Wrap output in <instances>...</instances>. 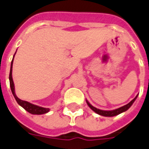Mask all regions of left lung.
Listing matches in <instances>:
<instances>
[{"instance_id": "1", "label": "left lung", "mask_w": 149, "mask_h": 149, "mask_svg": "<svg viewBox=\"0 0 149 149\" xmlns=\"http://www.w3.org/2000/svg\"><path fill=\"white\" fill-rule=\"evenodd\" d=\"M137 97H138V95H137L136 97L134 98V99L132 100V101L130 102V103H128V104H126V105H125V106L121 107H120V108L113 110V111H102V110H100V109L96 108V107H94L92 106V105H91V104H90L88 101H87V100H86V104H88V106L90 107H91V108L92 109L93 111H94V112H96V113H98V114H100V115L104 116V117H113V116L118 115L119 113H122V112H125V111H126L127 110H128V109L130 108V107L132 106V104H133V103L134 102V100H136Z\"/></svg>"}]
</instances>
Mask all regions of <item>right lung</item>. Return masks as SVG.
Here are the masks:
<instances>
[{
  "label": "right lung",
  "instance_id": "right-lung-1",
  "mask_svg": "<svg viewBox=\"0 0 149 149\" xmlns=\"http://www.w3.org/2000/svg\"><path fill=\"white\" fill-rule=\"evenodd\" d=\"M16 53V52H15ZM14 55V57H15ZM14 59V58H13ZM13 59L11 61V64H10V74H9V80H10V86L11 92H12L13 95L15 97L16 101L17 102V104H19L20 106H22L23 108L29 112L30 113L32 114H43V113H46L49 111V108H45V107H38L37 105L32 104L31 103H29L25 100H22L19 99L17 97L15 92V85H14V82H13L12 79V65H13Z\"/></svg>",
  "mask_w": 149,
  "mask_h": 149
}]
</instances>
